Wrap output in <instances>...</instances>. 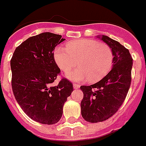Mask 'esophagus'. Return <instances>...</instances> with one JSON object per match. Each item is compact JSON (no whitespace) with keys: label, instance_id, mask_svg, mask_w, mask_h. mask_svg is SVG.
I'll list each match as a JSON object with an SVG mask.
<instances>
[{"label":"esophagus","instance_id":"esophagus-1","mask_svg":"<svg viewBox=\"0 0 146 146\" xmlns=\"http://www.w3.org/2000/svg\"><path fill=\"white\" fill-rule=\"evenodd\" d=\"M80 84H77V83H73V88L74 89H78V88H80Z\"/></svg>","mask_w":146,"mask_h":146}]
</instances>
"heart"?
<instances>
[{
    "instance_id": "heart-1",
    "label": "heart",
    "mask_w": 146,
    "mask_h": 146,
    "mask_svg": "<svg viewBox=\"0 0 146 146\" xmlns=\"http://www.w3.org/2000/svg\"><path fill=\"white\" fill-rule=\"evenodd\" d=\"M54 58L60 68L67 73L74 66H80L67 73L73 81L89 80L96 82L110 71L113 63V52L109 45L92 39H80L71 41L66 47L57 46Z\"/></svg>"
}]
</instances>
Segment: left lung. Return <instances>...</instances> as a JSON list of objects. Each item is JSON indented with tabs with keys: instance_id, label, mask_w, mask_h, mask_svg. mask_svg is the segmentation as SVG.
Masks as SVG:
<instances>
[{
	"instance_id": "left-lung-1",
	"label": "left lung",
	"mask_w": 146,
	"mask_h": 146,
	"mask_svg": "<svg viewBox=\"0 0 146 146\" xmlns=\"http://www.w3.org/2000/svg\"><path fill=\"white\" fill-rule=\"evenodd\" d=\"M101 40L113 50V66L96 83L80 86L83 92L81 114L90 122H103L113 116L124 103L132 80V58L129 50L105 35Z\"/></svg>"
}]
</instances>
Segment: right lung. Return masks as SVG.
<instances>
[{"label": "right lung", "instance_id": "add662e5", "mask_svg": "<svg viewBox=\"0 0 146 146\" xmlns=\"http://www.w3.org/2000/svg\"><path fill=\"white\" fill-rule=\"evenodd\" d=\"M63 40L59 34L40 33L19 45L11 60L14 97L29 117L42 124L60 121L63 105L73 91V83L66 78L53 84L60 73L53 50Z\"/></svg>", "mask_w": 146, "mask_h": 146}]
</instances>
